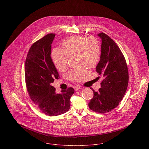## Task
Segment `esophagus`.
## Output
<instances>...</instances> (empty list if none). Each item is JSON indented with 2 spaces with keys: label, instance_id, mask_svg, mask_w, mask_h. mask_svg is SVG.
I'll use <instances>...</instances> for the list:
<instances>
[{
  "label": "esophagus",
  "instance_id": "esophagus-1",
  "mask_svg": "<svg viewBox=\"0 0 149 149\" xmlns=\"http://www.w3.org/2000/svg\"><path fill=\"white\" fill-rule=\"evenodd\" d=\"M81 88L80 86H77L74 87V90H75V91H77V90L80 89Z\"/></svg>",
  "mask_w": 149,
  "mask_h": 149
}]
</instances>
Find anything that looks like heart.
Here are the masks:
<instances>
[{
	"mask_svg": "<svg viewBox=\"0 0 149 149\" xmlns=\"http://www.w3.org/2000/svg\"><path fill=\"white\" fill-rule=\"evenodd\" d=\"M64 50L55 48L52 53L53 61L59 71L64 70L68 65L69 56L77 55L80 65L93 68L98 64L100 55L101 47L99 41L95 37H84L73 36L62 43ZM87 71L84 66L71 70L68 77L74 81H81Z\"/></svg>",
	"mask_w": 149,
	"mask_h": 149,
	"instance_id": "1",
	"label": "heart"
}]
</instances>
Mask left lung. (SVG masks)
Here are the masks:
<instances>
[{
	"instance_id": "1",
	"label": "left lung",
	"mask_w": 149,
	"mask_h": 149,
	"mask_svg": "<svg viewBox=\"0 0 149 149\" xmlns=\"http://www.w3.org/2000/svg\"><path fill=\"white\" fill-rule=\"evenodd\" d=\"M102 40L100 60L96 72L104 79L99 92H93V97L88 106L93 111L104 113L116 108L124 97L128 83V72L126 60L119 47L108 36L100 33Z\"/></svg>"
}]
</instances>
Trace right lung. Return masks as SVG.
<instances>
[{
	"mask_svg": "<svg viewBox=\"0 0 149 149\" xmlns=\"http://www.w3.org/2000/svg\"><path fill=\"white\" fill-rule=\"evenodd\" d=\"M56 34H48L30 47L25 62V80L31 100L43 113L57 116L69 111L73 88L62 89L57 93L51 84L59 79L57 69L50 54L52 44Z\"/></svg>",
	"mask_w": 149,
	"mask_h": 149,
	"instance_id": "add662e5",
	"label": "right lung"
}]
</instances>
